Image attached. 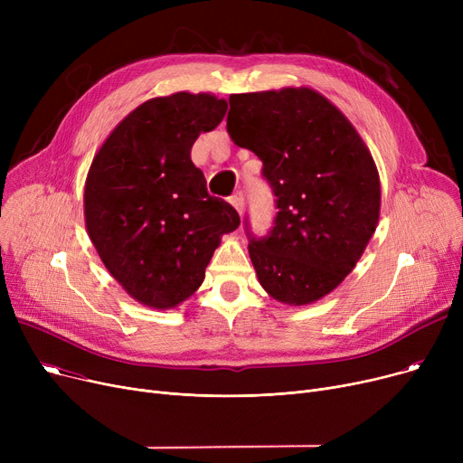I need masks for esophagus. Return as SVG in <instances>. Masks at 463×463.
<instances>
[{"instance_id": "34e87169", "label": "esophagus", "mask_w": 463, "mask_h": 463, "mask_svg": "<svg viewBox=\"0 0 463 463\" xmlns=\"http://www.w3.org/2000/svg\"><path fill=\"white\" fill-rule=\"evenodd\" d=\"M231 204L234 206V210H236L238 213L244 212V193H241V191L234 193L232 197H231Z\"/></svg>"}]
</instances>
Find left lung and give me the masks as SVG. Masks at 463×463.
Masks as SVG:
<instances>
[{
    "label": "left lung",
    "instance_id": "8db88e82",
    "mask_svg": "<svg viewBox=\"0 0 463 463\" xmlns=\"http://www.w3.org/2000/svg\"><path fill=\"white\" fill-rule=\"evenodd\" d=\"M229 105V137L262 161L278 197L270 236L250 240L259 283L287 306L317 302L377 229V165L345 114L311 88L232 93Z\"/></svg>",
    "mask_w": 463,
    "mask_h": 463
}]
</instances>
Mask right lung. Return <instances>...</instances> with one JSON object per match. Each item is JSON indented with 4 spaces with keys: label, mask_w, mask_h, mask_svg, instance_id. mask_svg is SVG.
I'll use <instances>...</instances> for the list:
<instances>
[{
    "label": "right lung",
    "mask_w": 463,
    "mask_h": 463,
    "mask_svg": "<svg viewBox=\"0 0 463 463\" xmlns=\"http://www.w3.org/2000/svg\"><path fill=\"white\" fill-rule=\"evenodd\" d=\"M227 101L176 91L129 112L97 150L84 185V219L105 269L138 304L173 309L197 290L222 236L240 215L208 194L191 161Z\"/></svg>",
    "instance_id": "add662e5"
}]
</instances>
